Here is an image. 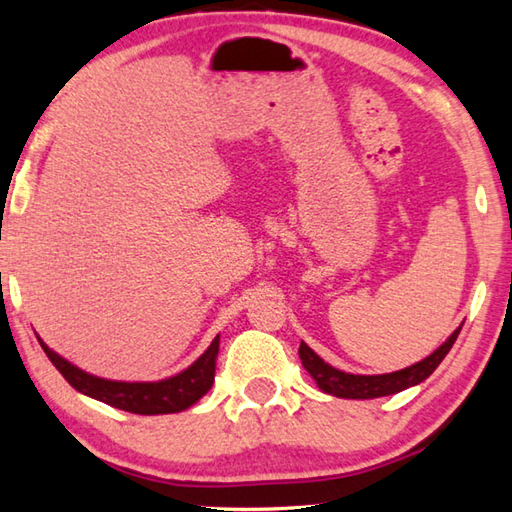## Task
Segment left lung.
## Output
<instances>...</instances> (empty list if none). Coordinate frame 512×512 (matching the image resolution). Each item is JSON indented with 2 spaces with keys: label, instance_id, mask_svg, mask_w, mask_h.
I'll return each instance as SVG.
<instances>
[{
  "label": "left lung",
  "instance_id": "obj_1",
  "mask_svg": "<svg viewBox=\"0 0 512 512\" xmlns=\"http://www.w3.org/2000/svg\"><path fill=\"white\" fill-rule=\"evenodd\" d=\"M460 330H462V325L438 347L436 352L424 358V361L400 369V372L380 374V376L345 374V372H341V369H336V367L325 363L323 358L314 354L303 341L299 347V358H301V365L306 367V372L314 378V383H317L319 389L325 391V394L336 396V398L369 400V398L398 394V391H402V389L420 385L422 380H427L433 372H436V367L444 361V356L449 354L455 339H458Z\"/></svg>",
  "mask_w": 512,
  "mask_h": 512
}]
</instances>
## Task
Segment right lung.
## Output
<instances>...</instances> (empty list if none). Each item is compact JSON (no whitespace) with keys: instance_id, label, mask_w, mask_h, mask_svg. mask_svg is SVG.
Instances as JSON below:
<instances>
[{"instance_id":"add662e5","label":"right lung","mask_w":512,"mask_h":512,"mask_svg":"<svg viewBox=\"0 0 512 512\" xmlns=\"http://www.w3.org/2000/svg\"><path fill=\"white\" fill-rule=\"evenodd\" d=\"M41 347L61 376L81 394L129 413L158 416V413H178L189 409L211 389L215 380V358L217 350H220V336H215L209 350L191 367L178 376L160 380V383H116V380L96 378L74 367L59 354H54L46 343H41Z\"/></svg>"}]
</instances>
